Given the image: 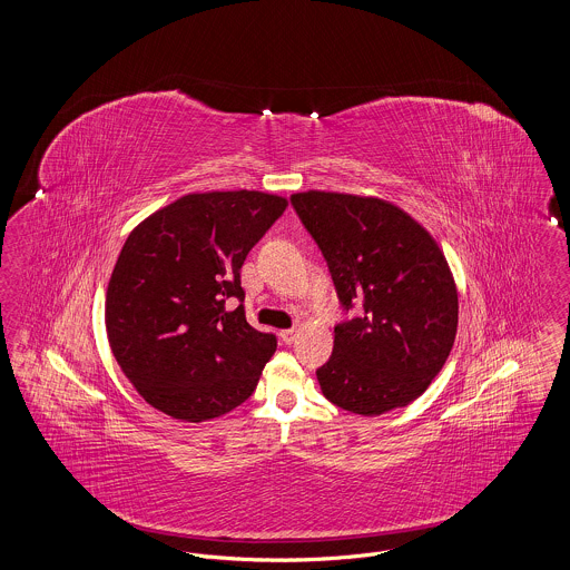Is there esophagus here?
I'll use <instances>...</instances> for the list:
<instances>
[{
  "label": "esophagus",
  "mask_w": 570,
  "mask_h": 570,
  "mask_svg": "<svg viewBox=\"0 0 570 570\" xmlns=\"http://www.w3.org/2000/svg\"><path fill=\"white\" fill-rule=\"evenodd\" d=\"M279 337H282L284 344H293V342L297 340V328H284V331L279 333Z\"/></svg>",
  "instance_id": "1"
}]
</instances>
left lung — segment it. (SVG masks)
Listing matches in <instances>:
<instances>
[{"mask_svg": "<svg viewBox=\"0 0 570 570\" xmlns=\"http://www.w3.org/2000/svg\"><path fill=\"white\" fill-rule=\"evenodd\" d=\"M291 203L321 247L346 312L316 370L331 404L376 416L414 402L458 333V288L432 235L400 207L353 194L298 191Z\"/></svg>", "mask_w": 570, "mask_h": 570, "instance_id": "1", "label": "left lung"}]
</instances>
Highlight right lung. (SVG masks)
<instances>
[{"instance_id": "obj_1", "label": "right lung", "mask_w": 570, "mask_h": 570, "mask_svg": "<svg viewBox=\"0 0 570 570\" xmlns=\"http://www.w3.org/2000/svg\"><path fill=\"white\" fill-rule=\"evenodd\" d=\"M265 191L188 194L128 235L107 291V335L149 406L200 423L242 406L277 346L245 321L242 267L284 214Z\"/></svg>"}]
</instances>
